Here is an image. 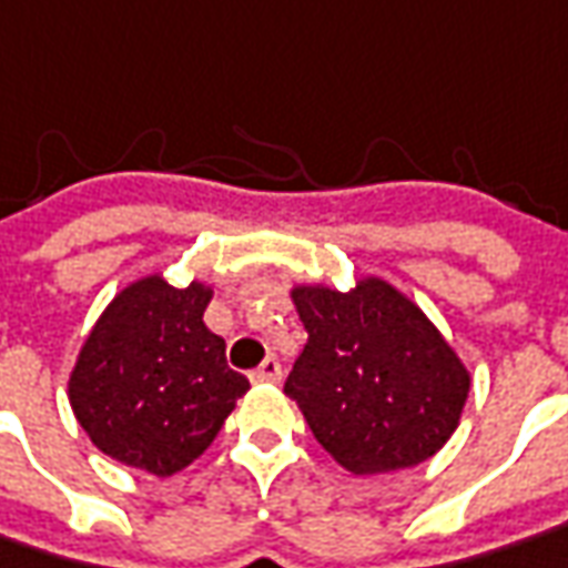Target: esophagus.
<instances>
[{"label":"esophagus","instance_id":"obj_1","mask_svg":"<svg viewBox=\"0 0 568 568\" xmlns=\"http://www.w3.org/2000/svg\"><path fill=\"white\" fill-rule=\"evenodd\" d=\"M252 379L254 382H280L283 379V364H280L276 357H267L264 364L254 369Z\"/></svg>","mask_w":568,"mask_h":568}]
</instances>
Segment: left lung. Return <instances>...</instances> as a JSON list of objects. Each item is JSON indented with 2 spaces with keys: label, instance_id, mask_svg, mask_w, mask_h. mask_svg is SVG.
Here are the masks:
<instances>
[{
  "label": "left lung",
  "instance_id": "1",
  "mask_svg": "<svg viewBox=\"0 0 568 568\" xmlns=\"http://www.w3.org/2000/svg\"><path fill=\"white\" fill-rule=\"evenodd\" d=\"M307 345L285 379L326 454L354 476L429 460L460 423L469 373L429 316L382 280L292 292Z\"/></svg>",
  "mask_w": 568,
  "mask_h": 568
}]
</instances>
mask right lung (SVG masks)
<instances>
[{"label":"right lung","instance_id":"add662e5","mask_svg":"<svg viewBox=\"0 0 568 568\" xmlns=\"http://www.w3.org/2000/svg\"><path fill=\"white\" fill-rule=\"evenodd\" d=\"M211 288L139 280L108 304L71 373V407L92 445L152 476L202 457L248 379L204 326Z\"/></svg>","mask_w":568,"mask_h":568}]
</instances>
